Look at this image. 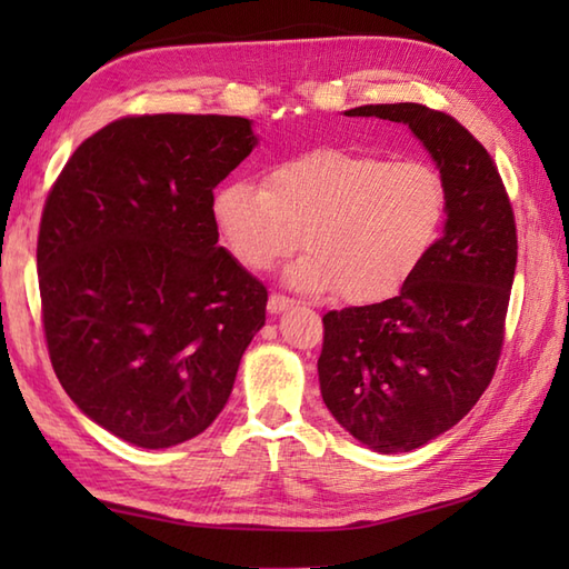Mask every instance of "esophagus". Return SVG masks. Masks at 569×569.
<instances>
[{"instance_id":"34e87169","label":"esophagus","mask_w":569,"mask_h":569,"mask_svg":"<svg viewBox=\"0 0 569 569\" xmlns=\"http://www.w3.org/2000/svg\"><path fill=\"white\" fill-rule=\"evenodd\" d=\"M291 306H293V300L281 296V293L269 296V303H266V308H269L271 316H278V312H283V310H288Z\"/></svg>"}]
</instances>
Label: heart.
<instances>
[{
    "mask_svg": "<svg viewBox=\"0 0 569 569\" xmlns=\"http://www.w3.org/2000/svg\"><path fill=\"white\" fill-rule=\"evenodd\" d=\"M447 186L422 161L310 149L278 161L266 186L232 180L212 196V222L232 257L266 271L300 244L283 271L298 293L340 291L377 303L401 291L440 237Z\"/></svg>",
    "mask_w": 569,
    "mask_h": 569,
    "instance_id": "b5f03b06",
    "label": "heart"
}]
</instances>
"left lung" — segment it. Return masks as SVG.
Here are the masks:
<instances>
[{
    "label": "left lung",
    "mask_w": 569,
    "mask_h": 569,
    "mask_svg": "<svg viewBox=\"0 0 569 569\" xmlns=\"http://www.w3.org/2000/svg\"><path fill=\"white\" fill-rule=\"evenodd\" d=\"M345 117L406 124L445 178L442 234L393 298L322 318L320 393L332 418L381 455L455 428L497 369L516 271V224L487 149L450 114L416 102Z\"/></svg>",
    "instance_id": "8db88e82"
}]
</instances>
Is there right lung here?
I'll return each mask as SVG.
<instances>
[{"instance_id":"1","label":"right lung","mask_w":569,"mask_h":569,"mask_svg":"<svg viewBox=\"0 0 569 569\" xmlns=\"http://www.w3.org/2000/svg\"><path fill=\"white\" fill-rule=\"evenodd\" d=\"M257 143L244 117L117 119L46 200L48 355L70 401L124 442L163 450L208 430L263 328L266 288L212 222V190Z\"/></svg>"}]
</instances>
